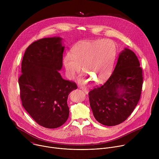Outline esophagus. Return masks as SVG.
<instances>
[{
	"mask_svg": "<svg viewBox=\"0 0 159 159\" xmlns=\"http://www.w3.org/2000/svg\"><path fill=\"white\" fill-rule=\"evenodd\" d=\"M82 90L85 94H88L89 93V90L86 87H82Z\"/></svg>",
	"mask_w": 159,
	"mask_h": 159,
	"instance_id": "esophagus-1",
	"label": "esophagus"
}]
</instances>
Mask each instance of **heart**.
Wrapping results in <instances>:
<instances>
[{"mask_svg":"<svg viewBox=\"0 0 159 159\" xmlns=\"http://www.w3.org/2000/svg\"><path fill=\"white\" fill-rule=\"evenodd\" d=\"M116 46L110 39H97L81 41L72 48L71 56L63 58V65L67 76L73 79L82 71L90 79H82L80 83L93 80L99 84L110 76L116 56Z\"/></svg>","mask_w":159,"mask_h":159,"instance_id":"obj_1","label":"heart"}]
</instances>
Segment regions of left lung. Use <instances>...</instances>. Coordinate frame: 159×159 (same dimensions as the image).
<instances>
[{
  "mask_svg": "<svg viewBox=\"0 0 159 159\" xmlns=\"http://www.w3.org/2000/svg\"><path fill=\"white\" fill-rule=\"evenodd\" d=\"M142 84L139 60L133 51L125 48L119 54L115 69L109 79L89 93L95 119L109 126L123 123L137 106Z\"/></svg>",
  "mask_w": 159,
  "mask_h": 159,
  "instance_id": "left-lung-1",
  "label": "left lung"
}]
</instances>
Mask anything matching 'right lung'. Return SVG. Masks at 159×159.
Returning <instances> with one entry per match:
<instances>
[{"mask_svg":"<svg viewBox=\"0 0 159 159\" xmlns=\"http://www.w3.org/2000/svg\"><path fill=\"white\" fill-rule=\"evenodd\" d=\"M62 39L45 38L31 44L22 58L18 80L22 106L47 128H57L66 122L69 116L68 96L77 88L59 73L65 48Z\"/></svg>","mask_w":159,"mask_h":159,"instance_id":"right-lung-1","label":"right lung"}]
</instances>
